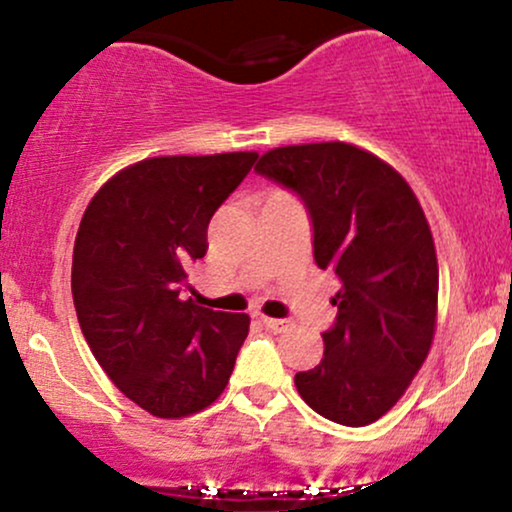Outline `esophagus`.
<instances>
[{
	"label": "esophagus",
	"mask_w": 512,
	"mask_h": 512,
	"mask_svg": "<svg viewBox=\"0 0 512 512\" xmlns=\"http://www.w3.org/2000/svg\"><path fill=\"white\" fill-rule=\"evenodd\" d=\"M262 325L272 332L291 330V320H279V317H262Z\"/></svg>",
	"instance_id": "34e87169"
}]
</instances>
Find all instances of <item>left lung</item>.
<instances>
[{
  "instance_id": "1",
  "label": "left lung",
  "mask_w": 512,
  "mask_h": 512,
  "mask_svg": "<svg viewBox=\"0 0 512 512\" xmlns=\"http://www.w3.org/2000/svg\"><path fill=\"white\" fill-rule=\"evenodd\" d=\"M255 170L303 199L317 267L342 284L325 356L296 373L298 395L334 424H373L424 366L436 332L438 260L424 209L395 168L354 144L279 146Z\"/></svg>"
}]
</instances>
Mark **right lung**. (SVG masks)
Returning <instances> with one entry per match:
<instances>
[{
	"label": "right lung",
	"mask_w": 512,
	"mask_h": 512,
	"mask_svg": "<svg viewBox=\"0 0 512 512\" xmlns=\"http://www.w3.org/2000/svg\"><path fill=\"white\" fill-rule=\"evenodd\" d=\"M255 151L158 156L113 175L81 219L72 296L93 356L122 395L180 419L226 390L250 317L187 298L214 211L255 166Z\"/></svg>",
	"instance_id": "right-lung-1"
}]
</instances>
